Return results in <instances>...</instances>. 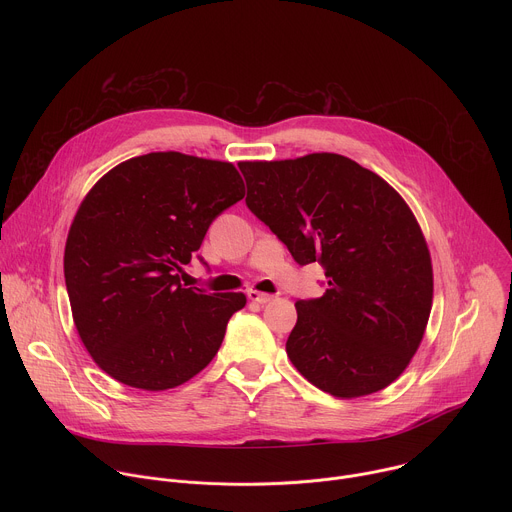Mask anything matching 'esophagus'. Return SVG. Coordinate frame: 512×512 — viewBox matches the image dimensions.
Returning <instances> with one entry per match:
<instances>
[{"instance_id":"esophagus-1","label":"esophagus","mask_w":512,"mask_h":512,"mask_svg":"<svg viewBox=\"0 0 512 512\" xmlns=\"http://www.w3.org/2000/svg\"><path fill=\"white\" fill-rule=\"evenodd\" d=\"M247 298H249L251 302H255V304H261V306L273 302V296L261 294V291H255V289H249V291H247Z\"/></svg>"}]
</instances>
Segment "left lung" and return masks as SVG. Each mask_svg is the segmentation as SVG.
<instances>
[{
  "instance_id": "obj_1",
  "label": "left lung",
  "mask_w": 512,
  "mask_h": 512,
  "mask_svg": "<svg viewBox=\"0 0 512 512\" xmlns=\"http://www.w3.org/2000/svg\"><path fill=\"white\" fill-rule=\"evenodd\" d=\"M247 206L328 289L296 302L285 350L318 389L352 399L389 387L413 358L433 300L431 257L407 202L338 154L241 162Z\"/></svg>"
}]
</instances>
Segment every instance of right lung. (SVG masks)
I'll use <instances>...</instances> for the list:
<instances>
[{
    "label": "right lung",
    "instance_id": "obj_1",
    "mask_svg": "<svg viewBox=\"0 0 512 512\" xmlns=\"http://www.w3.org/2000/svg\"><path fill=\"white\" fill-rule=\"evenodd\" d=\"M243 196L233 164L180 152L131 158L85 196L64 281L79 336L109 377L166 391L214 358L247 298L182 287L180 273L214 218Z\"/></svg>",
    "mask_w": 512,
    "mask_h": 512
}]
</instances>
